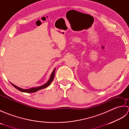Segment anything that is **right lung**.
Segmentation results:
<instances>
[{"label":"right lung","mask_w":129,"mask_h":129,"mask_svg":"<svg viewBox=\"0 0 129 129\" xmlns=\"http://www.w3.org/2000/svg\"><path fill=\"white\" fill-rule=\"evenodd\" d=\"M55 69H54L53 72H52L51 76H50V78L49 79V80L48 81L47 83H46L45 84L43 85L42 86H40L39 87H33V88H30L28 89H24L22 88H20V87H19L15 85L14 84H13L12 83H11V84L12 85L16 88V89H18L19 91H20L21 92H27V93H32V92H35L38 90H41V89H44L45 87H48V86L50 85V84L51 83V82L53 81L54 78V75H55Z\"/></svg>","instance_id":"1"}]
</instances>
